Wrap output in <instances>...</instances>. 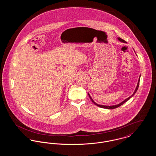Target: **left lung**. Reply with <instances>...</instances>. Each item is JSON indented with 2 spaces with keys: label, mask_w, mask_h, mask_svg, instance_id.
Segmentation results:
<instances>
[{
  "label": "left lung",
  "mask_w": 156,
  "mask_h": 156,
  "mask_svg": "<svg viewBox=\"0 0 156 156\" xmlns=\"http://www.w3.org/2000/svg\"><path fill=\"white\" fill-rule=\"evenodd\" d=\"M118 40L120 41V42H122V43H126V41H125V40H123V39H122L121 38H120V37H118ZM140 77H139V81H138V82H137V87H136V89L134 90V92H133V94L130 96V97H129V98H126V99H125L123 101H122V102H120V104H117V105H111V106H107V105H99V104H97L95 102H94V101L93 100V99L91 98V97L90 96V95H89V93H88V95H89V98H90V100L92 101V102L94 103V104H95V105H96L97 106H99V107H100V108H105V109H115V108H118L120 106H121L122 105H123V104H125L126 102H127L129 99H130L135 94V93L136 92V91L137 90V89H138V88H139V82H140Z\"/></svg>",
  "instance_id": "obj_1"
}]
</instances>
